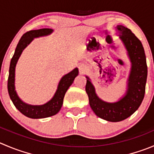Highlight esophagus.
Returning a JSON list of instances; mask_svg holds the SVG:
<instances>
[{
    "mask_svg": "<svg viewBox=\"0 0 154 154\" xmlns=\"http://www.w3.org/2000/svg\"><path fill=\"white\" fill-rule=\"evenodd\" d=\"M79 70L80 73H83L86 70V67L84 65H79Z\"/></svg>",
    "mask_w": 154,
    "mask_h": 154,
    "instance_id": "esophagus-1",
    "label": "esophagus"
}]
</instances>
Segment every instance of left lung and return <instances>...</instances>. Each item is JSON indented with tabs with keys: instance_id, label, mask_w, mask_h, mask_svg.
Returning a JSON list of instances; mask_svg holds the SVG:
<instances>
[{
	"instance_id": "8db88e82",
	"label": "left lung",
	"mask_w": 154,
	"mask_h": 154,
	"mask_svg": "<svg viewBox=\"0 0 154 154\" xmlns=\"http://www.w3.org/2000/svg\"><path fill=\"white\" fill-rule=\"evenodd\" d=\"M119 39L126 49L131 62V70L125 94L116 102H106L97 96L91 80L86 75L85 90L91 108L98 117L109 122H120L132 115L141 104L145 94L147 66L144 48L140 41L128 28L116 27Z\"/></svg>"
}]
</instances>
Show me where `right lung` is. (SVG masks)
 I'll list each match as a JSON object with an SVG mask.
<instances>
[{"label":"right lung","instance_id":"right-lung-1","mask_svg":"<svg viewBox=\"0 0 154 154\" xmlns=\"http://www.w3.org/2000/svg\"><path fill=\"white\" fill-rule=\"evenodd\" d=\"M54 32L52 29H41L32 30L25 33L20 38L15 52L10 61L9 69L7 88L10 97L14 106L21 113L31 119H42L56 115L62 107L65 94L69 86L73 83L75 78L79 75L78 68H75L61 78L56 92L49 101L42 105H31L25 103L17 94L15 88V71L18 60L25 48L34 40V38L51 35Z\"/></svg>","mask_w":154,"mask_h":154}]
</instances>
